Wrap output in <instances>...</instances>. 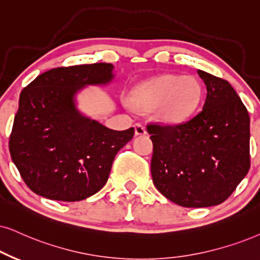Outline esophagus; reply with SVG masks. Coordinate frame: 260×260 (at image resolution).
Instances as JSON below:
<instances>
[{"instance_id": "34e87169", "label": "esophagus", "mask_w": 260, "mask_h": 260, "mask_svg": "<svg viewBox=\"0 0 260 260\" xmlns=\"http://www.w3.org/2000/svg\"><path fill=\"white\" fill-rule=\"evenodd\" d=\"M134 129H136L137 136H144V134H146V127L140 122L134 124Z\"/></svg>"}]
</instances>
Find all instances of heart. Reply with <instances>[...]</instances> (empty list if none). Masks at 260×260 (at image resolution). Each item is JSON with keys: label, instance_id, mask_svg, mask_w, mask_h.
I'll return each mask as SVG.
<instances>
[{"label": "heart", "instance_id": "obj_1", "mask_svg": "<svg viewBox=\"0 0 260 260\" xmlns=\"http://www.w3.org/2000/svg\"><path fill=\"white\" fill-rule=\"evenodd\" d=\"M203 97L202 84L193 77L166 74L139 85L133 91V102L141 109L158 108L164 122L177 123L197 109Z\"/></svg>", "mask_w": 260, "mask_h": 260}]
</instances>
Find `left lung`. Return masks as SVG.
Listing matches in <instances>:
<instances>
[{
	"instance_id": "1",
	"label": "left lung",
	"mask_w": 260,
	"mask_h": 260,
	"mask_svg": "<svg viewBox=\"0 0 260 260\" xmlns=\"http://www.w3.org/2000/svg\"><path fill=\"white\" fill-rule=\"evenodd\" d=\"M198 74L208 91L199 113L182 123L147 124L153 185L185 208L223 203L251 166L247 109L228 81Z\"/></svg>"
}]
</instances>
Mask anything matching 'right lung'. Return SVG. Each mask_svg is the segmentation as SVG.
<instances>
[{"mask_svg": "<svg viewBox=\"0 0 260 260\" xmlns=\"http://www.w3.org/2000/svg\"><path fill=\"white\" fill-rule=\"evenodd\" d=\"M114 66L57 67L38 75L21 91L9 137L12 160L27 187L51 200L79 202L103 188L116 153L134 128L114 131L75 108L86 85L110 83Z\"/></svg>", "mask_w": 260, "mask_h": 260, "instance_id": "obj_1", "label": "right lung"}]
</instances>
